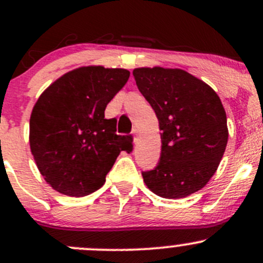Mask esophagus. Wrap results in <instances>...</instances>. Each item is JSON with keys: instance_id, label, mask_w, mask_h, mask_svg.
I'll use <instances>...</instances> for the list:
<instances>
[{"instance_id": "1", "label": "esophagus", "mask_w": 263, "mask_h": 263, "mask_svg": "<svg viewBox=\"0 0 263 263\" xmlns=\"http://www.w3.org/2000/svg\"><path fill=\"white\" fill-rule=\"evenodd\" d=\"M132 135L135 136V141L137 142V137H138V136H140V129H138L137 127H135L134 131H132Z\"/></svg>"}]
</instances>
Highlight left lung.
Instances as JSON below:
<instances>
[{
    "label": "left lung",
    "mask_w": 263,
    "mask_h": 263,
    "mask_svg": "<svg viewBox=\"0 0 263 263\" xmlns=\"http://www.w3.org/2000/svg\"><path fill=\"white\" fill-rule=\"evenodd\" d=\"M134 77L162 131L161 159L142 173L144 183L158 197H188L206 185L224 156L229 129L221 100L183 69L136 68Z\"/></svg>",
    "instance_id": "1"
}]
</instances>
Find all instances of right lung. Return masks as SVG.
Wrapping results in <instances>:
<instances>
[{"instance_id":"add662e5","label":"right lung","mask_w":263,"mask_h":263,"mask_svg":"<svg viewBox=\"0 0 263 263\" xmlns=\"http://www.w3.org/2000/svg\"><path fill=\"white\" fill-rule=\"evenodd\" d=\"M129 78L121 68L80 66L50 84L29 120V146L39 172L57 192L85 197L101 188L131 136L116 135L105 108Z\"/></svg>"}]
</instances>
